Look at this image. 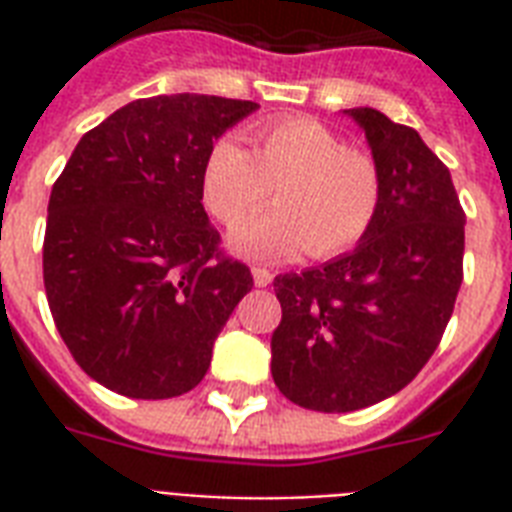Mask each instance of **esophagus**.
<instances>
[{"instance_id": "esophagus-1", "label": "esophagus", "mask_w": 512, "mask_h": 512, "mask_svg": "<svg viewBox=\"0 0 512 512\" xmlns=\"http://www.w3.org/2000/svg\"><path fill=\"white\" fill-rule=\"evenodd\" d=\"M252 279H255V287H268L273 281V273L265 268H252Z\"/></svg>"}]
</instances>
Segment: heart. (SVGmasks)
<instances>
[{
  "label": "heart",
  "mask_w": 512,
  "mask_h": 512,
  "mask_svg": "<svg viewBox=\"0 0 512 512\" xmlns=\"http://www.w3.org/2000/svg\"><path fill=\"white\" fill-rule=\"evenodd\" d=\"M252 154L239 140L217 138L201 164V201L233 225L277 185L280 207L236 225L228 249L249 260L279 263L311 249L335 257L356 247L380 212V170L369 154L316 119H279L252 130Z\"/></svg>",
  "instance_id": "heart-1"
}]
</instances>
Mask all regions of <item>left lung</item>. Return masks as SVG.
<instances>
[{
	"mask_svg": "<svg viewBox=\"0 0 512 512\" xmlns=\"http://www.w3.org/2000/svg\"><path fill=\"white\" fill-rule=\"evenodd\" d=\"M345 114L380 170V212L353 252L273 279V382L313 412H356L406 388L438 348L462 284L465 212L444 162L374 108Z\"/></svg>",
	"mask_w": 512,
	"mask_h": 512,
	"instance_id": "obj_1",
	"label": "left lung"
}]
</instances>
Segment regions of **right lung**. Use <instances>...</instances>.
I'll use <instances>...</instances> for the list:
<instances>
[{
    "mask_svg": "<svg viewBox=\"0 0 512 512\" xmlns=\"http://www.w3.org/2000/svg\"><path fill=\"white\" fill-rule=\"evenodd\" d=\"M252 100H132L90 130L55 180L44 289L76 364L130 398L196 388L220 329L252 289L201 204V164Z\"/></svg>",
    "mask_w": 512,
    "mask_h": 512,
    "instance_id": "add662e5",
    "label": "right lung"
}]
</instances>
